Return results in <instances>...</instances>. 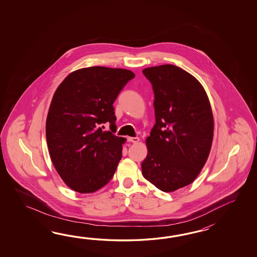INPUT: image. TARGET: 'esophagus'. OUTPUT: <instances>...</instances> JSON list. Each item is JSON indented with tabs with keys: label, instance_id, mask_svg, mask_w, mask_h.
<instances>
[{
	"label": "esophagus",
	"instance_id": "34e87169",
	"mask_svg": "<svg viewBox=\"0 0 257 257\" xmlns=\"http://www.w3.org/2000/svg\"><path fill=\"white\" fill-rule=\"evenodd\" d=\"M127 141L130 142H132V143H138V142H140V139L138 137H128Z\"/></svg>",
	"mask_w": 257,
	"mask_h": 257
}]
</instances>
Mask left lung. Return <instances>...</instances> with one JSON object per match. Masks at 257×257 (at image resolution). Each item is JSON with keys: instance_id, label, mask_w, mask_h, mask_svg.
Segmentation results:
<instances>
[{"instance_id": "1", "label": "left lung", "mask_w": 257, "mask_h": 257, "mask_svg": "<svg viewBox=\"0 0 257 257\" xmlns=\"http://www.w3.org/2000/svg\"><path fill=\"white\" fill-rule=\"evenodd\" d=\"M142 72L153 84L156 118L146 139L142 175L170 193L200 174L213 141V114L202 84L189 72L172 64Z\"/></svg>"}]
</instances>
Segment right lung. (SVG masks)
I'll return each mask as SVG.
<instances>
[{
    "label": "right lung",
    "instance_id": "add662e5",
    "mask_svg": "<svg viewBox=\"0 0 257 257\" xmlns=\"http://www.w3.org/2000/svg\"><path fill=\"white\" fill-rule=\"evenodd\" d=\"M135 74L126 69L88 67L72 71L55 91L46 121L49 155L73 191L90 194L115 174L126 139L104 131L116 120L113 104Z\"/></svg>",
    "mask_w": 257,
    "mask_h": 257
}]
</instances>
